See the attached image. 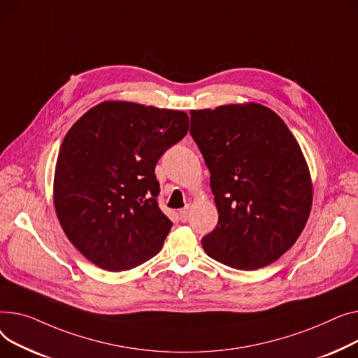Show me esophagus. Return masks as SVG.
Returning <instances> with one entry per match:
<instances>
[{
    "label": "esophagus",
    "mask_w": 358,
    "mask_h": 358,
    "mask_svg": "<svg viewBox=\"0 0 358 358\" xmlns=\"http://www.w3.org/2000/svg\"><path fill=\"white\" fill-rule=\"evenodd\" d=\"M189 214H191V206L186 205L185 208H182L179 211V217H180V221H187L189 220Z\"/></svg>",
    "instance_id": "1"
}]
</instances>
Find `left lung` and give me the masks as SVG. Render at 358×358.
<instances>
[{
  "mask_svg": "<svg viewBox=\"0 0 358 358\" xmlns=\"http://www.w3.org/2000/svg\"><path fill=\"white\" fill-rule=\"evenodd\" d=\"M191 136L211 173L218 224L205 253L233 268L257 270L295 244L310 214L312 182L301 145L260 103L191 111Z\"/></svg>",
  "mask_w": 358,
  "mask_h": 358,
  "instance_id": "8db88e82",
  "label": "left lung"
}]
</instances>
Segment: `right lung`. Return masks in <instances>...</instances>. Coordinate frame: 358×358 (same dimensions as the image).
Here are the masks:
<instances>
[{
    "label": "right lung",
    "instance_id": "right-lung-1",
    "mask_svg": "<svg viewBox=\"0 0 358 358\" xmlns=\"http://www.w3.org/2000/svg\"><path fill=\"white\" fill-rule=\"evenodd\" d=\"M189 129L183 111L105 101L68 131L53 203L69 241L95 266L121 271L155 257L172 221L159 208L155 167Z\"/></svg>",
    "mask_w": 358,
    "mask_h": 358
}]
</instances>
